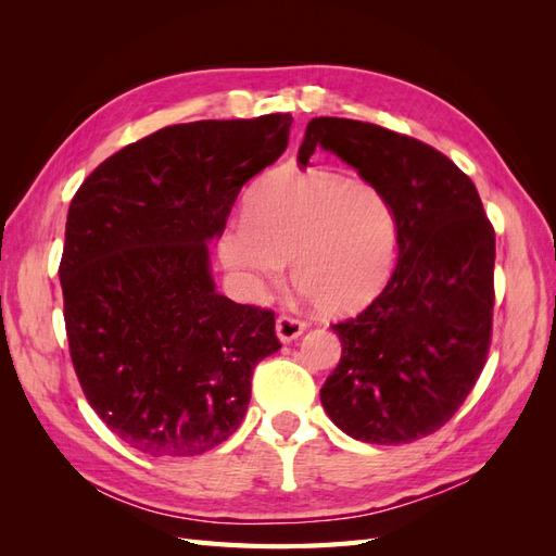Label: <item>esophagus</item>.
Wrapping results in <instances>:
<instances>
[{"instance_id":"obj_1","label":"esophagus","mask_w":556,"mask_h":556,"mask_svg":"<svg viewBox=\"0 0 556 556\" xmlns=\"http://www.w3.org/2000/svg\"><path fill=\"white\" fill-rule=\"evenodd\" d=\"M306 327L308 325L304 323V319L292 317V315H278V319H276V333L282 343H290V341L299 339V336L306 331Z\"/></svg>"}]
</instances>
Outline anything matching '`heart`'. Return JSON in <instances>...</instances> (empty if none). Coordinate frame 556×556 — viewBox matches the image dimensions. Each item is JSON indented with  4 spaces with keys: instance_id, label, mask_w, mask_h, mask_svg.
Returning a JSON list of instances; mask_svg holds the SVG:
<instances>
[{
    "instance_id": "obj_1",
    "label": "heart",
    "mask_w": 556,
    "mask_h": 556,
    "mask_svg": "<svg viewBox=\"0 0 556 556\" xmlns=\"http://www.w3.org/2000/svg\"><path fill=\"white\" fill-rule=\"evenodd\" d=\"M399 225L390 199L366 180L280 169L245 201V223L220 237V257L252 294L292 280L325 313L368 304L390 280Z\"/></svg>"
}]
</instances>
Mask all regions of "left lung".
<instances>
[{"label":"left lung","instance_id":"left-lung-1","mask_svg":"<svg viewBox=\"0 0 556 556\" xmlns=\"http://www.w3.org/2000/svg\"><path fill=\"white\" fill-rule=\"evenodd\" d=\"M331 150L390 199L399 257L359 315L331 325L341 362L319 390L331 422L364 443L439 431L478 382L492 343L496 241L480 194L422 141L348 117H313L299 148Z\"/></svg>","mask_w":556,"mask_h":556}]
</instances>
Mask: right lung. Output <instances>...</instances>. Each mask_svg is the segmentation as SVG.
<instances>
[{
  "label": "right lung",
  "mask_w": 556,
  "mask_h": 556,
  "mask_svg": "<svg viewBox=\"0 0 556 556\" xmlns=\"http://www.w3.org/2000/svg\"><path fill=\"white\" fill-rule=\"evenodd\" d=\"M290 113L157 129L104 160L66 215L60 282L74 371L102 422L150 457L227 441L276 313L215 290L208 245L288 148Z\"/></svg>",
  "instance_id": "obj_1"
}]
</instances>
